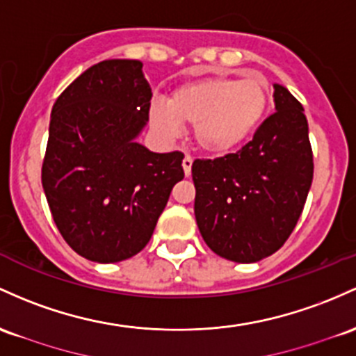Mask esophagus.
Segmentation results:
<instances>
[{"instance_id": "obj_1", "label": "esophagus", "mask_w": 356, "mask_h": 356, "mask_svg": "<svg viewBox=\"0 0 356 356\" xmlns=\"http://www.w3.org/2000/svg\"><path fill=\"white\" fill-rule=\"evenodd\" d=\"M182 169H184L186 177H189V175H191V169H193V159H191L189 155H186L184 160H182Z\"/></svg>"}]
</instances>
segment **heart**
Here are the masks:
<instances>
[{
	"mask_svg": "<svg viewBox=\"0 0 356 356\" xmlns=\"http://www.w3.org/2000/svg\"><path fill=\"white\" fill-rule=\"evenodd\" d=\"M268 108V84L259 74L245 77L213 76L175 88L165 104L150 109L152 124L175 138L181 124L193 127L202 152L222 155L255 134Z\"/></svg>",
	"mask_w": 356,
	"mask_h": 356,
	"instance_id": "obj_1",
	"label": "heart"
}]
</instances>
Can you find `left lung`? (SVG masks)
<instances>
[{
  "instance_id": "1",
  "label": "left lung",
  "mask_w": 356,
  "mask_h": 356,
  "mask_svg": "<svg viewBox=\"0 0 356 356\" xmlns=\"http://www.w3.org/2000/svg\"><path fill=\"white\" fill-rule=\"evenodd\" d=\"M275 113L236 154L194 160V214L216 255L253 264L286 243L311 189L312 150L302 104L273 84Z\"/></svg>"
}]
</instances>
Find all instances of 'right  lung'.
<instances>
[{"mask_svg":"<svg viewBox=\"0 0 356 356\" xmlns=\"http://www.w3.org/2000/svg\"><path fill=\"white\" fill-rule=\"evenodd\" d=\"M142 67L127 58L92 65L50 115L47 202L69 247L97 264L142 252L172 187L184 179L181 152L155 154L136 142L152 99Z\"/></svg>","mask_w":356,"mask_h":356,"instance_id":"right-lung-1","label":"right lung"}]
</instances>
